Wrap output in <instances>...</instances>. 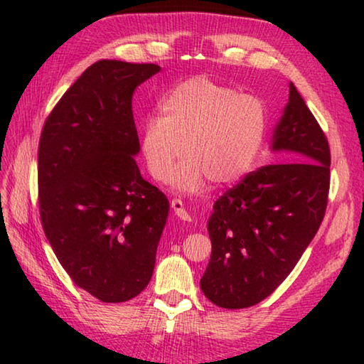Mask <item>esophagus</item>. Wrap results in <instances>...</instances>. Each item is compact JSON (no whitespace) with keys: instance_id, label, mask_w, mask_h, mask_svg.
<instances>
[{"instance_id":"34e87169","label":"esophagus","mask_w":364,"mask_h":364,"mask_svg":"<svg viewBox=\"0 0 364 364\" xmlns=\"http://www.w3.org/2000/svg\"><path fill=\"white\" fill-rule=\"evenodd\" d=\"M170 205H171V210L175 211V215L180 218L181 221H191L189 211L186 210V207H184V203H183L181 199H173L170 202Z\"/></svg>"}]
</instances>
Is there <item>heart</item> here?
<instances>
[{
	"mask_svg": "<svg viewBox=\"0 0 364 364\" xmlns=\"http://www.w3.org/2000/svg\"><path fill=\"white\" fill-rule=\"evenodd\" d=\"M161 116L144 119L141 153L157 181L199 193L205 180L220 186L242 180L261 153L267 130L266 105L256 95L205 76L176 84L159 105Z\"/></svg>",
	"mask_w": 364,
	"mask_h": 364,
	"instance_id": "1",
	"label": "heart"
}]
</instances>
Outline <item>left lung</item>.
I'll return each instance as SVG.
<instances>
[{
    "instance_id": "8db88e82",
    "label": "left lung",
    "mask_w": 364,
    "mask_h": 364,
    "mask_svg": "<svg viewBox=\"0 0 364 364\" xmlns=\"http://www.w3.org/2000/svg\"><path fill=\"white\" fill-rule=\"evenodd\" d=\"M272 149L285 151V162L251 171L213 205L211 257L200 288L218 307L245 309L272 294L325 216L331 153L293 82Z\"/></svg>"
}]
</instances>
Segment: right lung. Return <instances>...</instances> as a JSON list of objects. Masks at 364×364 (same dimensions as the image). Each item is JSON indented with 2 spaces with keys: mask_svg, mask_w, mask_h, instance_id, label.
Masks as SVG:
<instances>
[{
  "mask_svg": "<svg viewBox=\"0 0 364 364\" xmlns=\"http://www.w3.org/2000/svg\"><path fill=\"white\" fill-rule=\"evenodd\" d=\"M154 63L100 60L65 92L44 122L38 200L44 234L71 280L102 302H125L153 277L168 216L162 191L143 180L132 113Z\"/></svg>",
  "mask_w": 364,
  "mask_h": 364,
  "instance_id": "right-lung-1",
  "label": "right lung"
}]
</instances>
